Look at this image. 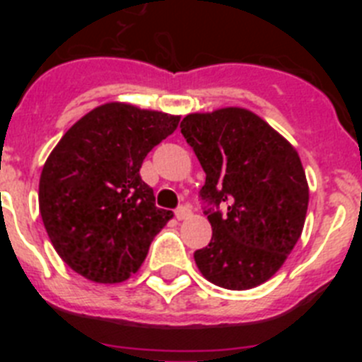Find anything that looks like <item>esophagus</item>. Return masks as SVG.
Returning <instances> with one entry per match:
<instances>
[{"mask_svg":"<svg viewBox=\"0 0 362 362\" xmlns=\"http://www.w3.org/2000/svg\"><path fill=\"white\" fill-rule=\"evenodd\" d=\"M190 216H192V212H190V209H188V206H179V209L175 210V217H177L179 221L188 219Z\"/></svg>","mask_w":362,"mask_h":362,"instance_id":"1","label":"esophagus"}]
</instances>
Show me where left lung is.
Returning a JSON list of instances; mask_svg holds the SVG:
<instances>
[{
  "instance_id": "left-lung-1",
  "label": "left lung",
  "mask_w": 362,
  "mask_h": 362,
  "mask_svg": "<svg viewBox=\"0 0 362 362\" xmlns=\"http://www.w3.org/2000/svg\"><path fill=\"white\" fill-rule=\"evenodd\" d=\"M181 134L206 179L199 196L212 239L194 259L204 279L248 290L270 279L299 241L308 183L299 153L264 119L239 107L188 114Z\"/></svg>"
}]
</instances>
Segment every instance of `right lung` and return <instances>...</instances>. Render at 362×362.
Returning <instances> with one entry per match:
<instances>
[{
    "instance_id": "1",
    "label": "right lung",
    "mask_w": 362,
    "mask_h": 362,
    "mask_svg": "<svg viewBox=\"0 0 362 362\" xmlns=\"http://www.w3.org/2000/svg\"><path fill=\"white\" fill-rule=\"evenodd\" d=\"M179 116L105 103L74 123L45 161L40 212L59 257L88 281L114 284L141 268L172 219L139 175Z\"/></svg>"
}]
</instances>
